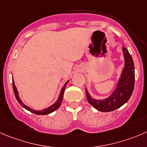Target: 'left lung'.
I'll list each match as a JSON object with an SVG mask.
<instances>
[{"label":"left lung","mask_w":147,"mask_h":147,"mask_svg":"<svg viewBox=\"0 0 147 147\" xmlns=\"http://www.w3.org/2000/svg\"><path fill=\"white\" fill-rule=\"evenodd\" d=\"M124 57V67L118 81L115 90L107 98L96 100L92 98L85 88L88 102L101 112H110L120 108L129 100L134 87V65L131 56L125 47L122 48Z\"/></svg>","instance_id":"left-lung-1"}]
</instances>
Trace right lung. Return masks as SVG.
<instances>
[{"label":"right lung","instance_id":"right-lung-1","mask_svg":"<svg viewBox=\"0 0 147 147\" xmlns=\"http://www.w3.org/2000/svg\"><path fill=\"white\" fill-rule=\"evenodd\" d=\"M68 82H69V80H68L67 82L64 85V86L62 87V90H61V91H60V93H59V98H58L56 102H55V103L53 104V105H51V106L48 107V108H45V109H43V110H41V111H36V110L32 109V108H29L28 106L26 105L25 104H24V102L21 101V98H19V95H18V90H17V88H16V87L15 83H14L13 80L12 84H13V89L14 95H15L16 98V100H18V102H19V104L21 105V106H23L24 108H25V109H26L27 111H29L30 112L34 113V114H36V115H47V114H49V113H52L53 111H56V110L57 109V108H59V106H60L61 102H62V98H63L64 92H65V87H66L67 84L68 83Z\"/></svg>","mask_w":147,"mask_h":147}]
</instances>
